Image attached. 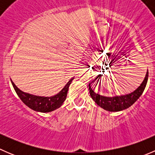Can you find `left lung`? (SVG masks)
Listing matches in <instances>:
<instances>
[{
	"mask_svg": "<svg viewBox=\"0 0 155 155\" xmlns=\"http://www.w3.org/2000/svg\"><path fill=\"white\" fill-rule=\"evenodd\" d=\"M148 77V72L147 71L143 83L140 85V86L137 90L134 91L131 94H129L114 97H107L101 96V95L95 93L91 87L90 84H89V92H90L91 97L94 101V102L99 107H102L105 110L109 111V112H118V111L124 110V109H127L128 107L133 105L138 100V98L141 96L143 92L144 91L145 86H146ZM94 81L95 80H94L92 82H94Z\"/></svg>",
	"mask_w": 155,
	"mask_h": 155,
	"instance_id": "1",
	"label": "left lung"
}]
</instances>
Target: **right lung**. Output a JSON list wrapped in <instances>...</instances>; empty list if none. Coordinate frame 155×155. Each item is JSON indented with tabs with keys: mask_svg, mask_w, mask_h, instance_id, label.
Listing matches in <instances>:
<instances>
[{
	"mask_svg": "<svg viewBox=\"0 0 155 155\" xmlns=\"http://www.w3.org/2000/svg\"><path fill=\"white\" fill-rule=\"evenodd\" d=\"M73 78L67 83L64 87L59 92L58 94L50 97H38L34 95L25 93L15 86V84L12 82V85L15 89V92L19 97L23 103L33 110L41 112H48L58 109L63 104L64 101L66 100L68 95V91L70 83L73 81Z\"/></svg>",
	"mask_w": 155,
	"mask_h": 155,
	"instance_id": "add662e5",
	"label": "right lung"
}]
</instances>
